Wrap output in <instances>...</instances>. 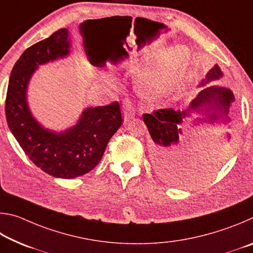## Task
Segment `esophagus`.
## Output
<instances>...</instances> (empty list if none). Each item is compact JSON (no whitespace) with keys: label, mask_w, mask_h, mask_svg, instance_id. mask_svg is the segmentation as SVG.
Instances as JSON below:
<instances>
[{"label":"esophagus","mask_w":253,"mask_h":253,"mask_svg":"<svg viewBox=\"0 0 253 253\" xmlns=\"http://www.w3.org/2000/svg\"><path fill=\"white\" fill-rule=\"evenodd\" d=\"M123 115L125 121H129L132 117L135 116V108L134 106L131 105L130 101H125L123 105Z\"/></svg>","instance_id":"34e87169"}]
</instances>
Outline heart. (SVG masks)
<instances>
[{
  "instance_id": "b5f03b06",
  "label": "heart",
  "mask_w": 253,
  "mask_h": 253,
  "mask_svg": "<svg viewBox=\"0 0 253 253\" xmlns=\"http://www.w3.org/2000/svg\"><path fill=\"white\" fill-rule=\"evenodd\" d=\"M188 54L184 48H173L158 58L148 72L140 78V89L145 95L154 98L169 91L181 79L187 67ZM145 65L131 66L132 71H140Z\"/></svg>"
}]
</instances>
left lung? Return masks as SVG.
<instances>
[{
	"instance_id": "8db88e82",
	"label": "left lung",
	"mask_w": 253,
	"mask_h": 253,
	"mask_svg": "<svg viewBox=\"0 0 253 253\" xmlns=\"http://www.w3.org/2000/svg\"><path fill=\"white\" fill-rule=\"evenodd\" d=\"M223 72L215 65L201 81L200 87L220 80ZM191 112L202 113L199 122L216 123L219 127V137L214 141L213 151L209 158L196 166H188L183 162L185 143L181 137L182 119L189 117ZM237 116L234 93L229 88L213 84L203 88L195 99L191 101L186 110L172 108L158 109L152 114H144L143 121L146 124L152 137L153 164L158 173L166 181L174 185L184 186L207 179L220 169L229 154L231 127L233 128Z\"/></svg>"
}]
</instances>
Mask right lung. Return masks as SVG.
I'll use <instances>...</instances> for the list:
<instances>
[{
	"instance_id": "1",
	"label": "right lung",
	"mask_w": 253,
	"mask_h": 253,
	"mask_svg": "<svg viewBox=\"0 0 253 253\" xmlns=\"http://www.w3.org/2000/svg\"><path fill=\"white\" fill-rule=\"evenodd\" d=\"M70 46L69 32L60 29L25 50L12 69L5 100L8 128L25 155L59 178H75L95 169L123 124L118 101L85 108L78 123L61 132L46 129L33 117L27 100L30 79L39 66L67 57Z\"/></svg>"
}]
</instances>
